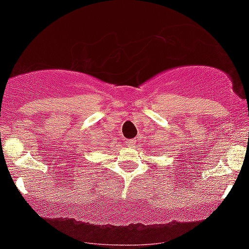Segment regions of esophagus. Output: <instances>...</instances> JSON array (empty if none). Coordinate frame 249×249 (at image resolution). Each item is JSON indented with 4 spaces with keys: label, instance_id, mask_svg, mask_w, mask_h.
Instances as JSON below:
<instances>
[{
    "label": "esophagus",
    "instance_id": "1",
    "mask_svg": "<svg viewBox=\"0 0 249 249\" xmlns=\"http://www.w3.org/2000/svg\"><path fill=\"white\" fill-rule=\"evenodd\" d=\"M136 142H137L136 139L126 140V145H127V146H133V145H136Z\"/></svg>",
    "mask_w": 249,
    "mask_h": 249
}]
</instances>
